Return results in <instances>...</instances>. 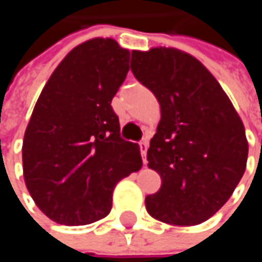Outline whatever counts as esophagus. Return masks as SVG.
<instances>
[{
    "mask_svg": "<svg viewBox=\"0 0 262 262\" xmlns=\"http://www.w3.org/2000/svg\"><path fill=\"white\" fill-rule=\"evenodd\" d=\"M139 148H141V155H142V161H144V164H145V156H147V148H148V139H142L141 142H139Z\"/></svg>",
    "mask_w": 262,
    "mask_h": 262,
    "instance_id": "esophagus-1",
    "label": "esophagus"
}]
</instances>
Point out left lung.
Here are the masks:
<instances>
[{
    "mask_svg": "<svg viewBox=\"0 0 262 262\" xmlns=\"http://www.w3.org/2000/svg\"><path fill=\"white\" fill-rule=\"evenodd\" d=\"M130 68L161 104L147 161L162 185L145 197L147 212L168 225L206 222L244 174L249 144L243 121L215 77L185 51H132Z\"/></svg>",
    "mask_w": 262,
    "mask_h": 262,
    "instance_id": "8db88e82",
    "label": "left lung"
}]
</instances>
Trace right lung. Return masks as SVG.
Segmentation results:
<instances>
[{"instance_id": "1", "label": "right lung", "mask_w": 262, "mask_h": 262, "mask_svg": "<svg viewBox=\"0 0 262 262\" xmlns=\"http://www.w3.org/2000/svg\"><path fill=\"white\" fill-rule=\"evenodd\" d=\"M130 51L111 37L71 50L43 86L23 142L24 181L37 208L67 226L111 212L115 185L142 167L139 145L120 136L111 103Z\"/></svg>"}]
</instances>
